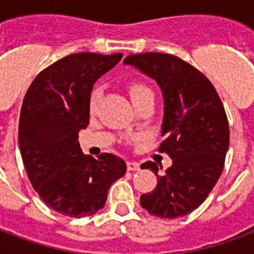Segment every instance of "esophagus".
Listing matches in <instances>:
<instances>
[{
	"mask_svg": "<svg viewBox=\"0 0 254 254\" xmlns=\"http://www.w3.org/2000/svg\"><path fill=\"white\" fill-rule=\"evenodd\" d=\"M127 170L129 171H138L140 170V165H138L137 162H127Z\"/></svg>",
	"mask_w": 254,
	"mask_h": 254,
	"instance_id": "1",
	"label": "esophagus"
}]
</instances>
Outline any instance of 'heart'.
Listing matches in <instances>:
<instances>
[{"label":"heart","instance_id":"obj_1","mask_svg":"<svg viewBox=\"0 0 254 254\" xmlns=\"http://www.w3.org/2000/svg\"><path fill=\"white\" fill-rule=\"evenodd\" d=\"M129 94H130V98H132V102L134 99H137L140 96H143V95H147V94H152V91L147 87V85H144V84H132L130 87H129ZM100 88L98 87H95L92 89V92L89 95V100H88V105H89V109L91 110H95L96 109V106L99 103V99H100Z\"/></svg>","mask_w":254,"mask_h":254}]
</instances>
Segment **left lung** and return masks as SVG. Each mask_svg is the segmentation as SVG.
I'll list each match as a JSON object with an SVG mask.
<instances>
[{
	"mask_svg": "<svg viewBox=\"0 0 254 254\" xmlns=\"http://www.w3.org/2000/svg\"><path fill=\"white\" fill-rule=\"evenodd\" d=\"M124 64L159 85L165 106V141L159 151L173 159L163 176L158 174L159 166L154 162L141 165L158 176V185L141 194L140 204L159 218L185 216L201 205L223 171L230 132L222 100L201 72L171 54H132Z\"/></svg>",
	"mask_w": 254,
	"mask_h": 254,
	"instance_id": "obj_1",
	"label": "left lung"
}]
</instances>
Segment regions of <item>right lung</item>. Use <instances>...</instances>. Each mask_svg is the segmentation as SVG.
<instances>
[{"mask_svg": "<svg viewBox=\"0 0 254 254\" xmlns=\"http://www.w3.org/2000/svg\"><path fill=\"white\" fill-rule=\"evenodd\" d=\"M122 53H77L42 70L23 100L19 122L21 159L47 207L84 218L105 207L109 189L127 163L113 154L84 155L78 132L89 124V95L96 80L121 61Z\"/></svg>", "mask_w": 254, "mask_h": 254, "instance_id": "obj_1", "label": "right lung"}]
</instances>
